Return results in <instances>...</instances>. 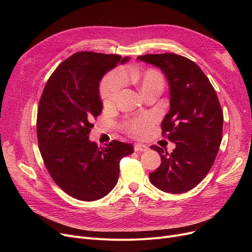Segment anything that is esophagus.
<instances>
[{
  "label": "esophagus",
  "instance_id": "34e87169",
  "mask_svg": "<svg viewBox=\"0 0 252 252\" xmlns=\"http://www.w3.org/2000/svg\"><path fill=\"white\" fill-rule=\"evenodd\" d=\"M134 149H135V151L136 152H139V151H146V150H148V147L146 146V145H144V144H140V143H137V144H135L134 145Z\"/></svg>",
  "mask_w": 252,
  "mask_h": 252
}]
</instances>
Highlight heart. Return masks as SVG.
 <instances>
[{
  "label": "heart",
  "mask_w": 252,
  "mask_h": 252,
  "mask_svg": "<svg viewBox=\"0 0 252 252\" xmlns=\"http://www.w3.org/2000/svg\"><path fill=\"white\" fill-rule=\"evenodd\" d=\"M126 76L133 82L144 97L152 93H160L164 89V78L160 71L149 68L144 71L130 69L126 72ZM125 86V75L121 70H112L106 74L100 85V95L105 106L113 105ZM150 118H133L128 119L123 128L126 134L135 138H142L146 134Z\"/></svg>",
  "instance_id": "1"
}]
</instances>
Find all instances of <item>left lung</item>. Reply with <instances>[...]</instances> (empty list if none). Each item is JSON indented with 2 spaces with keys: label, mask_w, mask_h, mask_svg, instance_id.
Listing matches in <instances>:
<instances>
[{
  "label": "left lung",
  "mask_w": 252,
  "mask_h": 252,
  "mask_svg": "<svg viewBox=\"0 0 252 252\" xmlns=\"http://www.w3.org/2000/svg\"><path fill=\"white\" fill-rule=\"evenodd\" d=\"M139 60L159 67L168 81L170 109L161 124L162 137L176 143L171 153L151 146L161 163L150 182L167 193L187 192L213 166L222 137L223 114L217 93L195 62L175 54H146Z\"/></svg>",
  "instance_id": "left-lung-1"
}]
</instances>
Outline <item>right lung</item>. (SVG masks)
<instances>
[{
  "label": "right lung",
  "instance_id": "right-lung-1",
  "mask_svg": "<svg viewBox=\"0 0 252 252\" xmlns=\"http://www.w3.org/2000/svg\"><path fill=\"white\" fill-rule=\"evenodd\" d=\"M121 55L77 52L49 77L36 116L37 144L45 166L58 186L82 201L107 195L117 183L119 162L134 152L113 140L105 147L89 141L93 121L102 112L99 82Z\"/></svg>",
  "mask_w": 252,
  "mask_h": 252
}]
</instances>
